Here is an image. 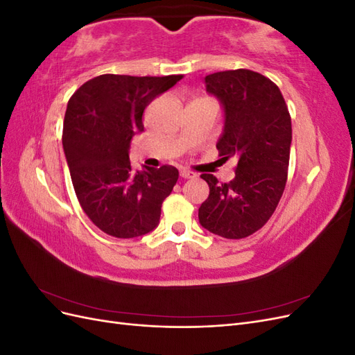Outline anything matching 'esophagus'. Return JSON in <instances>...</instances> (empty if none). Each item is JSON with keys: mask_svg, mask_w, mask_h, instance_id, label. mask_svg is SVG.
Here are the masks:
<instances>
[{"mask_svg": "<svg viewBox=\"0 0 355 355\" xmlns=\"http://www.w3.org/2000/svg\"><path fill=\"white\" fill-rule=\"evenodd\" d=\"M180 178H184V179H194V178H197V175L194 173V171L180 170Z\"/></svg>", "mask_w": 355, "mask_h": 355, "instance_id": "esophagus-1", "label": "esophagus"}]
</instances>
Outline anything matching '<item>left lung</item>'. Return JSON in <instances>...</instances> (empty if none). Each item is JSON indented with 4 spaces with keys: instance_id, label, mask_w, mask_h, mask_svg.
I'll list each match as a JSON object with an SVG mask.
<instances>
[{
    "instance_id": "8db88e82",
    "label": "left lung",
    "mask_w": 355,
    "mask_h": 355,
    "mask_svg": "<svg viewBox=\"0 0 355 355\" xmlns=\"http://www.w3.org/2000/svg\"><path fill=\"white\" fill-rule=\"evenodd\" d=\"M204 83L223 110L219 155L235 157L239 164L228 184L201 175L210 194L198 209V219L211 234L239 240L261 230L283 196L292 120L280 89L261 73L222 71L207 75Z\"/></svg>"
}]
</instances>
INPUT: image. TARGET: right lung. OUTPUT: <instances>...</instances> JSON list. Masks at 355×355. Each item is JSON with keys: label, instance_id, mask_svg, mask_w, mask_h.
<instances>
[{"label": "right lung", "instance_id": "add662e5", "mask_svg": "<svg viewBox=\"0 0 355 355\" xmlns=\"http://www.w3.org/2000/svg\"><path fill=\"white\" fill-rule=\"evenodd\" d=\"M182 80L99 75L72 94L63 120V153L75 194L90 220L116 239L154 231L161 204L176 185L173 166L133 170L130 141L144 132L142 115L159 94Z\"/></svg>", "mask_w": 355, "mask_h": 355}]
</instances>
